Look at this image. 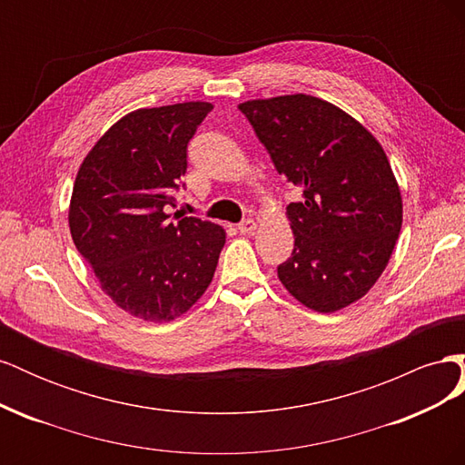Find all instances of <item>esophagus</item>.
Listing matches in <instances>:
<instances>
[{
    "label": "esophagus",
    "mask_w": 465,
    "mask_h": 465,
    "mask_svg": "<svg viewBox=\"0 0 465 465\" xmlns=\"http://www.w3.org/2000/svg\"><path fill=\"white\" fill-rule=\"evenodd\" d=\"M256 221L254 219H244V221H241L238 223V232H242V234H250V232H254L256 231Z\"/></svg>",
    "instance_id": "34e87169"
}]
</instances>
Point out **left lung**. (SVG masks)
Returning <instances> with one entry per match:
<instances>
[{"mask_svg": "<svg viewBox=\"0 0 465 465\" xmlns=\"http://www.w3.org/2000/svg\"><path fill=\"white\" fill-rule=\"evenodd\" d=\"M279 174L302 190L287 213L294 248L277 275L318 312L376 283L401 229V195L384 149L337 106L308 94L242 103Z\"/></svg>", "mask_w": 465, "mask_h": 465, "instance_id": "1", "label": "left lung"}]
</instances>
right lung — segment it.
<instances>
[{
  "label": "right lung",
  "mask_w": 465,
  "mask_h": 465,
  "mask_svg": "<svg viewBox=\"0 0 465 465\" xmlns=\"http://www.w3.org/2000/svg\"><path fill=\"white\" fill-rule=\"evenodd\" d=\"M211 110L182 103L132 112L98 139L75 178L69 229L79 254L122 311L147 322L190 311L224 246L219 224L166 213Z\"/></svg>",
  "instance_id": "1"
}]
</instances>
